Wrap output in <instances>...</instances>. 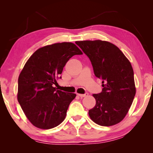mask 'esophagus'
<instances>
[{
	"label": "esophagus",
	"instance_id": "obj_1",
	"mask_svg": "<svg viewBox=\"0 0 153 153\" xmlns=\"http://www.w3.org/2000/svg\"><path fill=\"white\" fill-rule=\"evenodd\" d=\"M77 95H78L79 97H80L81 98H82V97H86V96H88V93H85V94H77Z\"/></svg>",
	"mask_w": 153,
	"mask_h": 153
}]
</instances>
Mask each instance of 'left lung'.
<instances>
[{
    "instance_id": "8db88e82",
    "label": "left lung",
    "mask_w": 153,
    "mask_h": 153,
    "mask_svg": "<svg viewBox=\"0 0 153 153\" xmlns=\"http://www.w3.org/2000/svg\"><path fill=\"white\" fill-rule=\"evenodd\" d=\"M91 60L95 76L102 81L101 93L94 94L96 104L89 110L91 120L111 126L126 116L136 94L130 62L116 45L106 41L76 42Z\"/></svg>"
}]
</instances>
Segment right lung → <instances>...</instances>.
I'll return each instance as SVG.
<instances>
[{
	"label": "right lung",
	"instance_id": "obj_1",
	"mask_svg": "<svg viewBox=\"0 0 153 153\" xmlns=\"http://www.w3.org/2000/svg\"><path fill=\"white\" fill-rule=\"evenodd\" d=\"M82 52L74 44L56 43L37 49L25 64L18 79L17 99L34 126L48 129L59 125L76 94L56 90L67 62Z\"/></svg>",
	"mask_w": 153,
	"mask_h": 153
}]
</instances>
